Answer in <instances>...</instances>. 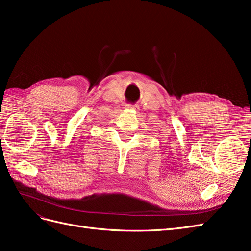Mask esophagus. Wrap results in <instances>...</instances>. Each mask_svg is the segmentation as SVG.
I'll use <instances>...</instances> for the list:
<instances>
[{
	"instance_id": "obj_1",
	"label": "esophagus",
	"mask_w": 251,
	"mask_h": 251,
	"mask_svg": "<svg viewBox=\"0 0 251 251\" xmlns=\"http://www.w3.org/2000/svg\"><path fill=\"white\" fill-rule=\"evenodd\" d=\"M126 108H127V109L137 110V109H138V105H137V104H126Z\"/></svg>"
}]
</instances>
